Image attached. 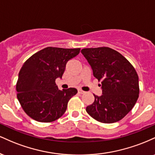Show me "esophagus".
<instances>
[{
    "instance_id": "esophagus-1",
    "label": "esophagus",
    "mask_w": 155,
    "mask_h": 155,
    "mask_svg": "<svg viewBox=\"0 0 155 155\" xmlns=\"http://www.w3.org/2000/svg\"><path fill=\"white\" fill-rule=\"evenodd\" d=\"M84 91H83V90H78V93L79 94H84Z\"/></svg>"
}]
</instances>
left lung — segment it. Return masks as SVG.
Masks as SVG:
<instances>
[{
    "instance_id": "8db88e82",
    "label": "left lung",
    "mask_w": 155,
    "mask_h": 155,
    "mask_svg": "<svg viewBox=\"0 0 155 155\" xmlns=\"http://www.w3.org/2000/svg\"><path fill=\"white\" fill-rule=\"evenodd\" d=\"M81 52L91 66L93 75L101 81V96L86 108L90 116L103 123L124 118L136 104L139 95L138 76L132 64L109 47L85 48Z\"/></svg>"
}]
</instances>
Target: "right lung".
I'll use <instances>...</instances> for the list:
<instances>
[{"instance_id":"1","label":"right lung","mask_w":155,"mask_h":155,"mask_svg":"<svg viewBox=\"0 0 155 155\" xmlns=\"http://www.w3.org/2000/svg\"><path fill=\"white\" fill-rule=\"evenodd\" d=\"M80 48L49 47L35 53L23 64L16 84L17 99L31 118L51 122L61 117L76 88L60 90L55 83L62 78L68 60L79 54Z\"/></svg>"}]
</instances>
